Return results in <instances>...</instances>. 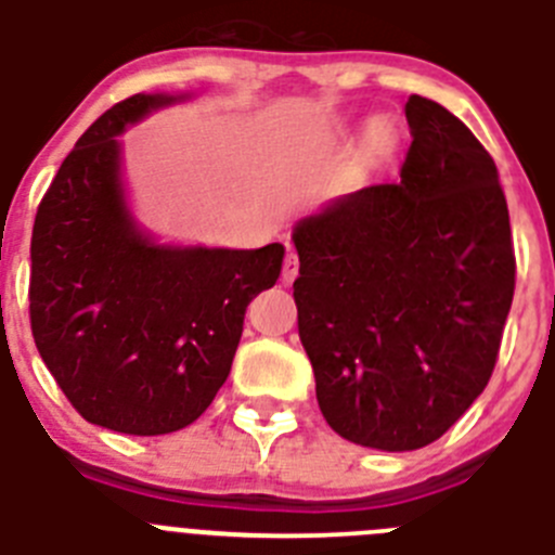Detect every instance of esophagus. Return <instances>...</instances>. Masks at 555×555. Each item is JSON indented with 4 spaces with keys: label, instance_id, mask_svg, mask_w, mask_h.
<instances>
[{
    "label": "esophagus",
    "instance_id": "34e87169",
    "mask_svg": "<svg viewBox=\"0 0 555 555\" xmlns=\"http://www.w3.org/2000/svg\"><path fill=\"white\" fill-rule=\"evenodd\" d=\"M298 276V254L296 250H287V257L282 262V282L293 284Z\"/></svg>",
    "mask_w": 555,
    "mask_h": 555
}]
</instances>
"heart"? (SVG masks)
Wrapping results in <instances>:
<instances>
[{
  "instance_id": "obj_1",
  "label": "heart",
  "mask_w": 555,
  "mask_h": 555,
  "mask_svg": "<svg viewBox=\"0 0 555 555\" xmlns=\"http://www.w3.org/2000/svg\"><path fill=\"white\" fill-rule=\"evenodd\" d=\"M365 144H369L371 156L385 158L393 151V144H397V125L388 117L371 119L369 128H365Z\"/></svg>"
}]
</instances>
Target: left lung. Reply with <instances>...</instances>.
Instances as JSON below:
<instances>
[{
  "instance_id": "left-lung-1",
  "label": "left lung",
  "mask_w": 555,
  "mask_h": 555,
  "mask_svg": "<svg viewBox=\"0 0 555 555\" xmlns=\"http://www.w3.org/2000/svg\"><path fill=\"white\" fill-rule=\"evenodd\" d=\"M399 184L337 197L293 229L298 337L337 436L385 452L444 436L483 393L514 298L494 158L444 105H404Z\"/></svg>"
}]
</instances>
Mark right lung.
<instances>
[{
	"instance_id": "right-lung-1",
	"label": "right lung",
	"mask_w": 555,
	"mask_h": 555,
	"mask_svg": "<svg viewBox=\"0 0 555 555\" xmlns=\"http://www.w3.org/2000/svg\"><path fill=\"white\" fill-rule=\"evenodd\" d=\"M184 98L133 94L108 108L41 197L30 243L38 354L80 416L128 436L195 422L225 383L245 307L273 287L284 245L172 248L131 218L119 133Z\"/></svg>"
}]
</instances>
